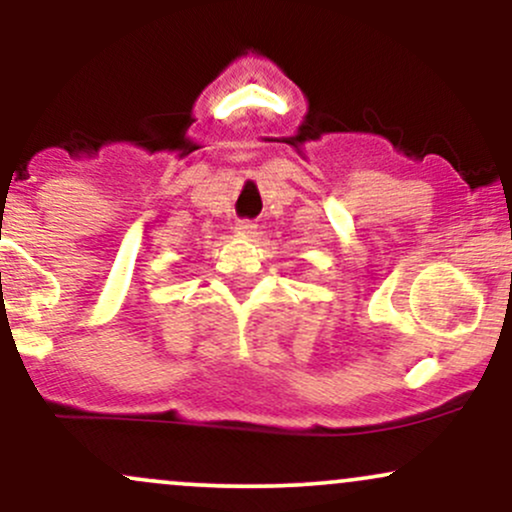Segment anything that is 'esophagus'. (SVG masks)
I'll list each match as a JSON object with an SVG mask.
<instances>
[{"label": "esophagus", "instance_id": "obj_1", "mask_svg": "<svg viewBox=\"0 0 512 512\" xmlns=\"http://www.w3.org/2000/svg\"><path fill=\"white\" fill-rule=\"evenodd\" d=\"M236 231L243 233V236H255L257 223L252 221V219H238V221H236Z\"/></svg>", "mask_w": 512, "mask_h": 512}]
</instances>
